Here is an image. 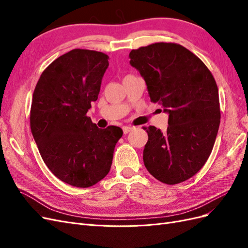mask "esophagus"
<instances>
[{
	"instance_id": "esophagus-1",
	"label": "esophagus",
	"mask_w": 248,
	"mask_h": 248,
	"mask_svg": "<svg viewBox=\"0 0 248 248\" xmlns=\"http://www.w3.org/2000/svg\"><path fill=\"white\" fill-rule=\"evenodd\" d=\"M123 132H124V134H127L128 132H130L132 129H133V127L132 126H123Z\"/></svg>"
}]
</instances>
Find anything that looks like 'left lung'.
I'll use <instances>...</instances> for the list:
<instances>
[{"label":"left lung","mask_w":248,"mask_h":248,"mask_svg":"<svg viewBox=\"0 0 248 248\" xmlns=\"http://www.w3.org/2000/svg\"><path fill=\"white\" fill-rule=\"evenodd\" d=\"M130 65L144 78L150 99L169 114L166 132L145 127V167L166 184L186 181L204 167L220 123L218 88L202 60L177 43L132 49Z\"/></svg>","instance_id":"left-lung-1"}]
</instances>
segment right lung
I'll return each instance as SVG.
<instances>
[{
    "label": "right lung",
    "instance_id": "1",
    "mask_svg": "<svg viewBox=\"0 0 248 248\" xmlns=\"http://www.w3.org/2000/svg\"><path fill=\"white\" fill-rule=\"evenodd\" d=\"M108 56L76 48L50 63L34 90L30 125L44 163L61 181L86 188L106 177L123 130L100 129L87 111L98 98Z\"/></svg>",
    "mask_w": 248,
    "mask_h": 248
}]
</instances>
